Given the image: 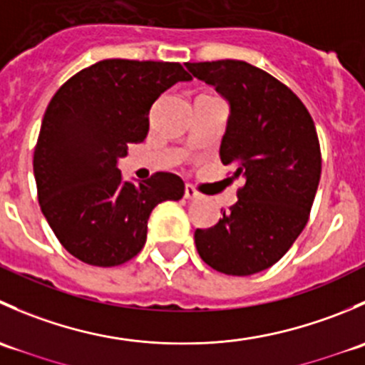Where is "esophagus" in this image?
<instances>
[{
	"instance_id": "obj_1",
	"label": "esophagus",
	"mask_w": 365,
	"mask_h": 365,
	"mask_svg": "<svg viewBox=\"0 0 365 365\" xmlns=\"http://www.w3.org/2000/svg\"><path fill=\"white\" fill-rule=\"evenodd\" d=\"M197 197H200V192H197L192 185H187L185 187V200H197Z\"/></svg>"
}]
</instances>
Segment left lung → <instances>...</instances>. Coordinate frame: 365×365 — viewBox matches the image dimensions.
Masks as SVG:
<instances>
[{
    "mask_svg": "<svg viewBox=\"0 0 365 365\" xmlns=\"http://www.w3.org/2000/svg\"><path fill=\"white\" fill-rule=\"evenodd\" d=\"M230 102L220 160L245 178L238 201L208 230H196L201 259L227 275L277 263L305 227L322 176L314 121L286 84L245 61L187 63Z\"/></svg>",
    "mask_w": 365,
    "mask_h": 365,
    "instance_id": "1",
    "label": "left lung"
}]
</instances>
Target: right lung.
Returning <instances> with one entry per match:
<instances>
[{
    "label": "right lung",
    "instance_id": "obj_1",
    "mask_svg": "<svg viewBox=\"0 0 365 365\" xmlns=\"http://www.w3.org/2000/svg\"><path fill=\"white\" fill-rule=\"evenodd\" d=\"M190 79L180 63L104 60L51 98L33 173L43 217L73 257L93 267L132 259L145 247L152 210L183 197L185 183L173 173L123 182L118 159L145 141L160 93Z\"/></svg>",
    "mask_w": 365,
    "mask_h": 365
}]
</instances>
